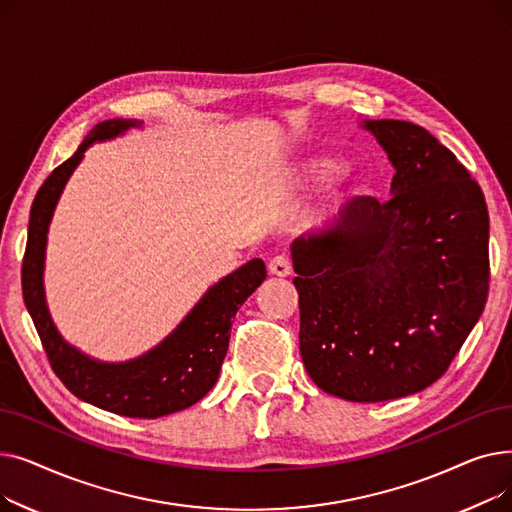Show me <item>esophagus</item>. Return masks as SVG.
<instances>
[{
    "instance_id": "obj_1",
    "label": "esophagus",
    "mask_w": 512,
    "mask_h": 512,
    "mask_svg": "<svg viewBox=\"0 0 512 512\" xmlns=\"http://www.w3.org/2000/svg\"><path fill=\"white\" fill-rule=\"evenodd\" d=\"M267 270H270L272 276L286 278V276H290V272H292V263H290V259H288L286 255H276V257L270 261V265H267Z\"/></svg>"
}]
</instances>
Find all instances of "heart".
<instances>
[{"label":"heart","mask_w":512,"mask_h":512,"mask_svg":"<svg viewBox=\"0 0 512 512\" xmlns=\"http://www.w3.org/2000/svg\"><path fill=\"white\" fill-rule=\"evenodd\" d=\"M305 170L307 174L311 176H328L332 170H334V161L328 159V157H317V159H311L305 164Z\"/></svg>","instance_id":"heart-1"}]
</instances>
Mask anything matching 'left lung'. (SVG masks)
Wrapping results in <instances>:
<instances>
[{
    "instance_id": "8db88e82",
    "label": "left lung",
    "mask_w": 512,
    "mask_h": 512,
    "mask_svg": "<svg viewBox=\"0 0 512 512\" xmlns=\"http://www.w3.org/2000/svg\"><path fill=\"white\" fill-rule=\"evenodd\" d=\"M396 174L392 199L357 197L332 228L292 242L301 357L311 380L353 402L440 380L490 290L481 186L425 128L367 120Z\"/></svg>"
}]
</instances>
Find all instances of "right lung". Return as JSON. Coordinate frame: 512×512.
<instances>
[{"mask_svg": "<svg viewBox=\"0 0 512 512\" xmlns=\"http://www.w3.org/2000/svg\"><path fill=\"white\" fill-rule=\"evenodd\" d=\"M134 120H107L41 184L33 201L29 240L22 259V297L47 361L62 384L80 400L124 417L157 419L199 402L218 382L228 351L232 317L265 280V263L251 259L211 286L182 324L147 355L128 363H99L68 346L47 313L43 297L45 240L53 209L70 174L95 141L118 137Z\"/></svg>", "mask_w": 512, "mask_h": 512, "instance_id": "right-lung-1", "label": "right lung"}]
</instances>
